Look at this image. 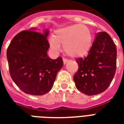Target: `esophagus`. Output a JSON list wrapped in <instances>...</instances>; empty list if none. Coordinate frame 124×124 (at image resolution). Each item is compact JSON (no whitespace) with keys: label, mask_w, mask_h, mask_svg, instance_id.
Masks as SVG:
<instances>
[{"label":"esophagus","mask_w":124,"mask_h":124,"mask_svg":"<svg viewBox=\"0 0 124 124\" xmlns=\"http://www.w3.org/2000/svg\"><path fill=\"white\" fill-rule=\"evenodd\" d=\"M63 62H64V64H66L68 62V60L66 58H63Z\"/></svg>","instance_id":"esophagus-1"}]
</instances>
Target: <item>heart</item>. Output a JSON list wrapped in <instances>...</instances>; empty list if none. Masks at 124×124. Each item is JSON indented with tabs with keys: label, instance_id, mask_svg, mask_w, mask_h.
<instances>
[{
	"label": "heart",
	"instance_id": "obj_1",
	"mask_svg": "<svg viewBox=\"0 0 124 124\" xmlns=\"http://www.w3.org/2000/svg\"><path fill=\"white\" fill-rule=\"evenodd\" d=\"M92 34L84 24H75L55 31L49 40L51 47L55 51L64 45L65 51L73 57H80L89 52L92 44Z\"/></svg>",
	"mask_w": 124,
	"mask_h": 124
}]
</instances>
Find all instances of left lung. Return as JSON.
<instances>
[{"label": "left lung", "mask_w": 124, "mask_h": 124, "mask_svg": "<svg viewBox=\"0 0 124 124\" xmlns=\"http://www.w3.org/2000/svg\"><path fill=\"white\" fill-rule=\"evenodd\" d=\"M116 47L106 32H100L85 58H78V70L73 77L76 87L87 95L106 91L115 75Z\"/></svg>", "instance_id": "8db88e82"}]
</instances>
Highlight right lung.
<instances>
[{
	"instance_id": "obj_1",
	"label": "right lung",
	"mask_w": 124,
	"mask_h": 124,
	"mask_svg": "<svg viewBox=\"0 0 124 124\" xmlns=\"http://www.w3.org/2000/svg\"><path fill=\"white\" fill-rule=\"evenodd\" d=\"M48 33L47 31L43 35L24 30L15 36L7 49L11 77L27 94L43 95L48 93L63 66L61 56L56 60L47 56Z\"/></svg>"
}]
</instances>
